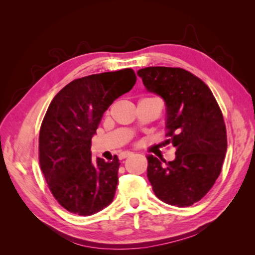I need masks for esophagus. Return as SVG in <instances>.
<instances>
[{
    "label": "esophagus",
    "mask_w": 255,
    "mask_h": 255,
    "mask_svg": "<svg viewBox=\"0 0 255 255\" xmlns=\"http://www.w3.org/2000/svg\"><path fill=\"white\" fill-rule=\"evenodd\" d=\"M130 155H132L131 152H124V153H122V154L119 155V158H120V159H125L126 157L130 156Z\"/></svg>",
    "instance_id": "1"
}]
</instances>
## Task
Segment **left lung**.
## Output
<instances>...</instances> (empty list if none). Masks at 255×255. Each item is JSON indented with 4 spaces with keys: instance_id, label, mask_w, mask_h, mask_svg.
Segmentation results:
<instances>
[{
    "instance_id": "left-lung-1",
    "label": "left lung",
    "mask_w": 255,
    "mask_h": 255,
    "mask_svg": "<svg viewBox=\"0 0 255 255\" xmlns=\"http://www.w3.org/2000/svg\"><path fill=\"white\" fill-rule=\"evenodd\" d=\"M137 74L165 101L166 144L175 148L174 161L147 157L153 191L165 204L192 206L222 172L227 135L221 108L208 85L183 68L145 67Z\"/></svg>"
}]
</instances>
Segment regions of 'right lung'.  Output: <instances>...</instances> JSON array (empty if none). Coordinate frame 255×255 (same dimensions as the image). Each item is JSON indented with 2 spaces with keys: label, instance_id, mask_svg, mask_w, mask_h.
Masks as SVG:
<instances>
[{
  "label": "right lung",
  "instance_id": "add662e5",
  "mask_svg": "<svg viewBox=\"0 0 255 255\" xmlns=\"http://www.w3.org/2000/svg\"><path fill=\"white\" fill-rule=\"evenodd\" d=\"M131 68L76 79L56 94L39 132V163L48 188L67 211L90 216L111 204L119 159L92 158L91 139L105 111L136 83Z\"/></svg>",
  "mask_w": 255,
  "mask_h": 255
}]
</instances>
